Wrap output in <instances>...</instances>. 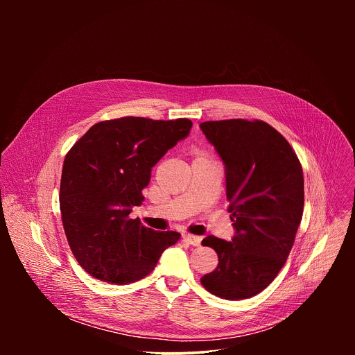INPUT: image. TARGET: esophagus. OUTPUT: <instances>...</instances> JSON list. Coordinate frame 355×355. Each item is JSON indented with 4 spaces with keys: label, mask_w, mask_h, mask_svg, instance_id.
<instances>
[{
    "label": "esophagus",
    "mask_w": 355,
    "mask_h": 355,
    "mask_svg": "<svg viewBox=\"0 0 355 355\" xmlns=\"http://www.w3.org/2000/svg\"><path fill=\"white\" fill-rule=\"evenodd\" d=\"M184 240L191 245H200L202 237L200 236H193V234H184Z\"/></svg>",
    "instance_id": "esophagus-1"
}]
</instances>
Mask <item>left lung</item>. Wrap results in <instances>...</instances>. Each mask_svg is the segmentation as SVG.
I'll use <instances>...</instances> for the list:
<instances>
[{
	"instance_id": "8db88e82",
	"label": "left lung",
	"mask_w": 355,
	"mask_h": 355,
	"mask_svg": "<svg viewBox=\"0 0 355 355\" xmlns=\"http://www.w3.org/2000/svg\"><path fill=\"white\" fill-rule=\"evenodd\" d=\"M225 164L232 241L208 236L219 257L200 278L211 293L247 299L264 291L284 267L303 214V171L286 139L263 121L199 125Z\"/></svg>"
}]
</instances>
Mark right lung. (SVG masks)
Segmentation results:
<instances>
[{"label":"right lung","mask_w":355,"mask_h":355,"mask_svg":"<svg viewBox=\"0 0 355 355\" xmlns=\"http://www.w3.org/2000/svg\"><path fill=\"white\" fill-rule=\"evenodd\" d=\"M189 119L126 116L95 123L67 153L60 211L70 248L94 278L125 285L155 270L163 251L181 237L130 219L144 200L151 168L189 135Z\"/></svg>","instance_id":"obj_1"}]
</instances>
